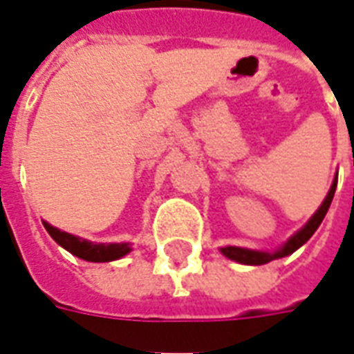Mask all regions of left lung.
<instances>
[{"label":"left lung","mask_w":354,"mask_h":354,"mask_svg":"<svg viewBox=\"0 0 354 354\" xmlns=\"http://www.w3.org/2000/svg\"><path fill=\"white\" fill-rule=\"evenodd\" d=\"M335 185H337V180H334V184L330 187L326 199L320 205V208L315 212V216H313L311 220L307 222V225H305L304 230L297 231L294 237L288 239V243L282 246V248L274 250V252H258V250H248V248H241V246H225V248H222L223 256H227L230 260H235L239 261V263H246V266H263V263H269V261L279 260V258H284V256H288V254L296 252L297 248L301 245H305V243L313 237V233L319 230L320 222L324 220L328 208H330V203L334 199Z\"/></svg>","instance_id":"obj_1"}]
</instances>
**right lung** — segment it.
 Wrapping results in <instances>:
<instances>
[{"instance_id":"obj_1","label":"right lung","mask_w":354,"mask_h":354,"mask_svg":"<svg viewBox=\"0 0 354 354\" xmlns=\"http://www.w3.org/2000/svg\"><path fill=\"white\" fill-rule=\"evenodd\" d=\"M45 230L49 231V235L58 245L66 248L68 252H72L73 256H77L81 260L87 261H113L123 258L124 254L131 252V246L127 243H113V245H94V243H88L85 239L75 237V235H70L66 231H60L57 227H53L47 222H43Z\"/></svg>"}]
</instances>
